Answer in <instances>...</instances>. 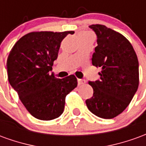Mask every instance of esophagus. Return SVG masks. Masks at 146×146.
Instances as JSON below:
<instances>
[{"label": "esophagus", "mask_w": 146, "mask_h": 146, "mask_svg": "<svg viewBox=\"0 0 146 146\" xmlns=\"http://www.w3.org/2000/svg\"><path fill=\"white\" fill-rule=\"evenodd\" d=\"M77 82H78V85H82L84 84H85V80H81V79H78L77 80Z\"/></svg>", "instance_id": "obj_1"}]
</instances>
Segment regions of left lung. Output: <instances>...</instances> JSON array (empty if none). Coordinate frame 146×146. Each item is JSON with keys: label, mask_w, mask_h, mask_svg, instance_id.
I'll return each mask as SVG.
<instances>
[{"label": "left lung", "mask_w": 146, "mask_h": 146, "mask_svg": "<svg viewBox=\"0 0 146 146\" xmlns=\"http://www.w3.org/2000/svg\"><path fill=\"white\" fill-rule=\"evenodd\" d=\"M97 36L98 46L92 64L102 68L100 80L89 81L94 93L86 100L95 116L112 119L127 107L139 84L138 61L131 44L125 36L103 25L90 26Z\"/></svg>", "instance_id": "8db88e82"}]
</instances>
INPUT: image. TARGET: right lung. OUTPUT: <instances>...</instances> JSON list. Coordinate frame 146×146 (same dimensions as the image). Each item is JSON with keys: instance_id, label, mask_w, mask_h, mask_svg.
Here are the masks:
<instances>
[{"instance_id": "obj_1", "label": "right lung", "mask_w": 146, "mask_h": 146, "mask_svg": "<svg viewBox=\"0 0 146 146\" xmlns=\"http://www.w3.org/2000/svg\"><path fill=\"white\" fill-rule=\"evenodd\" d=\"M72 31L33 32L18 40L7 60L8 81L35 118L51 120L63 113L65 100L77 86L74 75L63 79L51 74L62 40Z\"/></svg>"}]
</instances>
